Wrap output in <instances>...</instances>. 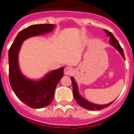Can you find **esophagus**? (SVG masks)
Masks as SVG:
<instances>
[{"label":"esophagus","instance_id":"obj_1","mask_svg":"<svg viewBox=\"0 0 134 134\" xmlns=\"http://www.w3.org/2000/svg\"><path fill=\"white\" fill-rule=\"evenodd\" d=\"M74 72V70H73V68L70 67H67L65 69V74L67 75V76H70Z\"/></svg>","mask_w":134,"mask_h":134}]
</instances>
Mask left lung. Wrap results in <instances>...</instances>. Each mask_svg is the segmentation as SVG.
<instances>
[{
    "mask_svg": "<svg viewBox=\"0 0 134 134\" xmlns=\"http://www.w3.org/2000/svg\"><path fill=\"white\" fill-rule=\"evenodd\" d=\"M104 31L106 32L107 35L110 37V39H109L110 44L114 46V48L119 52V53L121 54L122 58L125 59L124 52H123L122 48H121V46L119 44V41H117V39L114 37V36L113 35V34H112V32H110V31H107V30H104ZM71 82H72L73 84V93H74V98H75L76 101L77 102V103L80 106L84 108L89 110H102V109L108 107L109 105H111L113 103V102H112L111 103H109L108 104H105V105H97V104H95V103H93L91 102H88V101H87V100L85 99L84 98H83L80 95L79 92H78L77 84L76 82V81H75L74 77H71Z\"/></svg>",
    "mask_w": 134,
    "mask_h": 134,
    "instance_id": "1",
    "label": "left lung"
}]
</instances>
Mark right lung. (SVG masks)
Returning a JSON list of instances; mask_svg holds the SVG:
<instances>
[{"label":"right lung","mask_w":134,"mask_h":134,"mask_svg":"<svg viewBox=\"0 0 134 134\" xmlns=\"http://www.w3.org/2000/svg\"><path fill=\"white\" fill-rule=\"evenodd\" d=\"M55 25L35 24L19 32L9 50V77L12 90L19 99L32 108H42L52 103L57 84L63 76V67L52 71L42 79L32 80L24 76L18 64V54L24 40L51 32Z\"/></svg>","instance_id":"right-lung-1"}]
</instances>
